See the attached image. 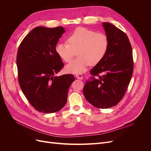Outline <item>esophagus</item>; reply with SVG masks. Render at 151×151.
Returning <instances> with one entry per match:
<instances>
[{
    "label": "esophagus",
    "instance_id": "1",
    "mask_svg": "<svg viewBox=\"0 0 151 151\" xmlns=\"http://www.w3.org/2000/svg\"><path fill=\"white\" fill-rule=\"evenodd\" d=\"M76 77L77 79H80V80H82V79H83V75L79 74H76Z\"/></svg>",
    "mask_w": 151,
    "mask_h": 151
}]
</instances>
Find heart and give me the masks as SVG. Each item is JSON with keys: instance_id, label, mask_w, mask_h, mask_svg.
<instances>
[{"instance_id": "heart-1", "label": "heart", "mask_w": 151, "mask_h": 151, "mask_svg": "<svg viewBox=\"0 0 151 151\" xmlns=\"http://www.w3.org/2000/svg\"><path fill=\"white\" fill-rule=\"evenodd\" d=\"M67 43H58L55 46V52L62 60L69 62L77 51L79 57L65 67L68 73L80 74L88 67L101 61L106 55L109 47L107 36L83 27L76 28L68 36Z\"/></svg>"}]
</instances>
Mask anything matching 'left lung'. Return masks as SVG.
I'll list each match as a JSON object with an SVG mask.
<instances>
[{
    "instance_id": "1",
    "label": "left lung",
    "mask_w": 151,
    "mask_h": 151,
    "mask_svg": "<svg viewBox=\"0 0 151 151\" xmlns=\"http://www.w3.org/2000/svg\"><path fill=\"white\" fill-rule=\"evenodd\" d=\"M103 26L109 40L108 52L90 71L91 77L86 81L83 93L93 106L105 109L115 106L124 96L133 74L134 62L127 35L109 22H103Z\"/></svg>"
}]
</instances>
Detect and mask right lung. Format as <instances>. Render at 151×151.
<instances>
[{
    "label": "right lung",
    "mask_w": 151,
    "mask_h": 151,
    "mask_svg": "<svg viewBox=\"0 0 151 151\" xmlns=\"http://www.w3.org/2000/svg\"><path fill=\"white\" fill-rule=\"evenodd\" d=\"M64 28L38 26L22 41L17 50L18 80L22 93L36 110L44 113L57 112L65 106L72 74L56 76L63 67L55 52Z\"/></svg>",
    "instance_id": "add662e5"
}]
</instances>
